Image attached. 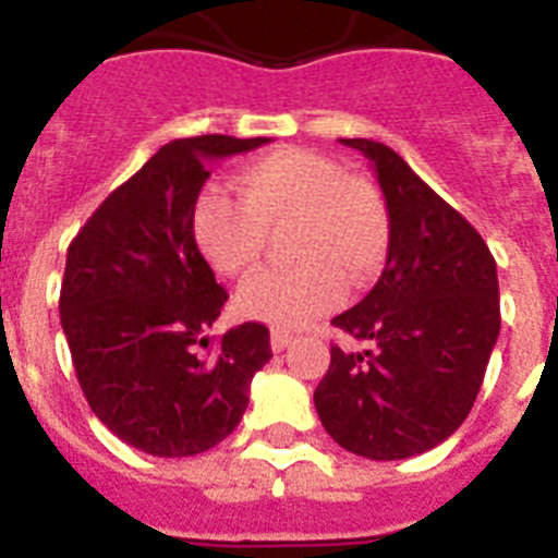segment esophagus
Masks as SVG:
<instances>
[{
  "instance_id": "34e87169",
  "label": "esophagus",
  "mask_w": 558,
  "mask_h": 558,
  "mask_svg": "<svg viewBox=\"0 0 558 558\" xmlns=\"http://www.w3.org/2000/svg\"><path fill=\"white\" fill-rule=\"evenodd\" d=\"M290 340H293V332H288V329H270V349H274V352L288 349Z\"/></svg>"
}]
</instances>
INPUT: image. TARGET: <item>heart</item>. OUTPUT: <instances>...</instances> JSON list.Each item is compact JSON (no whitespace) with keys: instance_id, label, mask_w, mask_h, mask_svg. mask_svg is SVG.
<instances>
[{"instance_id":"b5f03b06","label":"heart","mask_w":558,"mask_h":558,"mask_svg":"<svg viewBox=\"0 0 558 558\" xmlns=\"http://www.w3.org/2000/svg\"><path fill=\"white\" fill-rule=\"evenodd\" d=\"M240 198L206 190L192 209V234L206 263L223 276L263 265L268 234L290 229L284 254L295 265L243 284L236 304L274 327H304L343 295L379 276L391 248L383 192L363 175H343L322 153L284 147L236 172Z\"/></svg>"}]
</instances>
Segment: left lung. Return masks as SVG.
Returning <instances> with one entry per match:
<instances>
[{"label":"left lung","instance_id":"8db88e82","mask_svg":"<svg viewBox=\"0 0 558 558\" xmlns=\"http://www.w3.org/2000/svg\"><path fill=\"white\" fill-rule=\"evenodd\" d=\"M372 161L391 215L386 270L332 324L368 352L329 349L315 388L324 430L343 450L399 461L447 441L470 416L500 335L489 245L408 161L372 140H340Z\"/></svg>","mask_w":558,"mask_h":558}]
</instances>
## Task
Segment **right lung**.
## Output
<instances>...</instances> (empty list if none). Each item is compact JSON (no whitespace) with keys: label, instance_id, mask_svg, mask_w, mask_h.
<instances>
[{"label":"right lung","instance_id":"right-lung-1","mask_svg":"<svg viewBox=\"0 0 558 558\" xmlns=\"http://www.w3.org/2000/svg\"><path fill=\"white\" fill-rule=\"evenodd\" d=\"M265 142L223 133L170 142L97 206L66 251L58 310L83 397L113 436L147 456L220 445L274 357L268 327L256 322L203 352L229 293L192 234L206 165Z\"/></svg>","mask_w":558,"mask_h":558}]
</instances>
